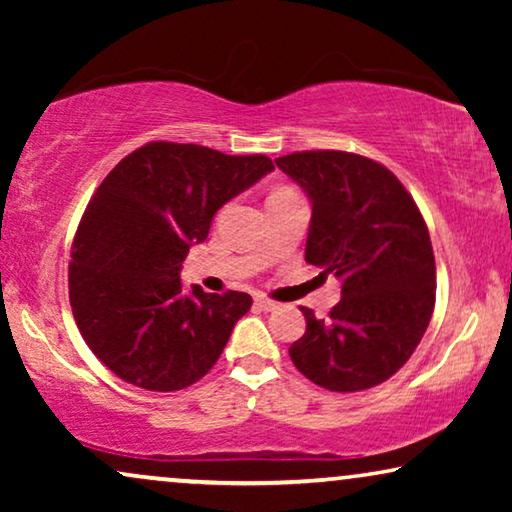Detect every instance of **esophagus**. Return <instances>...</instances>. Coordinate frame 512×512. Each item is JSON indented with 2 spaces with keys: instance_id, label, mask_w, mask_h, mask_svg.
Returning <instances> with one entry per match:
<instances>
[{
  "instance_id": "esophagus-1",
  "label": "esophagus",
  "mask_w": 512,
  "mask_h": 512,
  "mask_svg": "<svg viewBox=\"0 0 512 512\" xmlns=\"http://www.w3.org/2000/svg\"><path fill=\"white\" fill-rule=\"evenodd\" d=\"M254 303H256L258 310H263V312H272L277 307V303H272V300L265 298V296H256Z\"/></svg>"
}]
</instances>
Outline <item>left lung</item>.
Returning <instances> with one entry per match:
<instances>
[{"instance_id":"8db88e82","label":"left lung","mask_w":512,"mask_h":512,"mask_svg":"<svg viewBox=\"0 0 512 512\" xmlns=\"http://www.w3.org/2000/svg\"><path fill=\"white\" fill-rule=\"evenodd\" d=\"M312 202L305 261L342 282L340 303L289 349L319 387L361 391L389 380L415 352L436 303L429 228L412 195L375 160L298 151L275 160Z\"/></svg>"}]
</instances>
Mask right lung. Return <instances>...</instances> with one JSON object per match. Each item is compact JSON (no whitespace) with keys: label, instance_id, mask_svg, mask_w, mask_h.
Listing matches in <instances>:
<instances>
[{"label":"right lung","instance_id":"1","mask_svg":"<svg viewBox=\"0 0 512 512\" xmlns=\"http://www.w3.org/2000/svg\"><path fill=\"white\" fill-rule=\"evenodd\" d=\"M275 170L265 156L151 142L90 198L72 244L69 303L93 354L121 380L179 391L209 373L249 293H184L179 272L214 214Z\"/></svg>","mask_w":512,"mask_h":512}]
</instances>
